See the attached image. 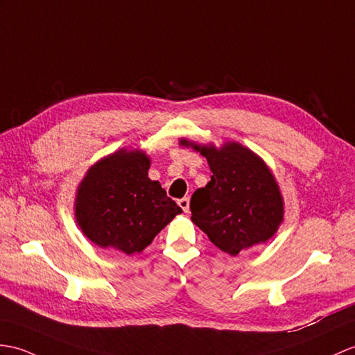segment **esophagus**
Here are the masks:
<instances>
[{
  "mask_svg": "<svg viewBox=\"0 0 355 355\" xmlns=\"http://www.w3.org/2000/svg\"><path fill=\"white\" fill-rule=\"evenodd\" d=\"M178 205L181 209H183V211L184 213H187L189 211V198H181V200H178Z\"/></svg>",
  "mask_w": 355,
  "mask_h": 355,
  "instance_id": "esophagus-1",
  "label": "esophagus"
}]
</instances>
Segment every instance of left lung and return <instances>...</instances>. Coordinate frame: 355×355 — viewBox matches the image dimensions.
Returning <instances> with one entry per match:
<instances>
[{
    "label": "left lung",
    "mask_w": 355,
    "mask_h": 355,
    "mask_svg": "<svg viewBox=\"0 0 355 355\" xmlns=\"http://www.w3.org/2000/svg\"><path fill=\"white\" fill-rule=\"evenodd\" d=\"M193 146L213 174L192 195L193 224L230 255L268 242L283 222L284 201L266 163L237 142Z\"/></svg>",
    "instance_id": "obj_1"
}]
</instances>
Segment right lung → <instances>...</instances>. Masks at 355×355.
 <instances>
[{
    "label": "right lung",
    "mask_w": 355,
    "mask_h": 355,
    "mask_svg": "<svg viewBox=\"0 0 355 355\" xmlns=\"http://www.w3.org/2000/svg\"><path fill=\"white\" fill-rule=\"evenodd\" d=\"M150 164L144 151L119 150L87 169L77 189L76 219L89 241L128 255L140 252L183 211L148 177Z\"/></svg>",
    "instance_id": "right-lung-1"
}]
</instances>
